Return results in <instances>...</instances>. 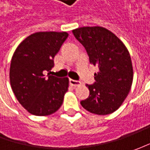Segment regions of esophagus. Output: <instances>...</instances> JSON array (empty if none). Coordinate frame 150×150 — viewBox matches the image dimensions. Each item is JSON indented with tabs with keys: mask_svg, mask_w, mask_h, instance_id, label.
<instances>
[{
	"mask_svg": "<svg viewBox=\"0 0 150 150\" xmlns=\"http://www.w3.org/2000/svg\"><path fill=\"white\" fill-rule=\"evenodd\" d=\"M69 83H70V85L72 86V87H77L78 85H80L81 83L78 82V81H76V80H73V79H70V80H69Z\"/></svg>",
	"mask_w": 150,
	"mask_h": 150,
	"instance_id": "obj_1",
	"label": "esophagus"
}]
</instances>
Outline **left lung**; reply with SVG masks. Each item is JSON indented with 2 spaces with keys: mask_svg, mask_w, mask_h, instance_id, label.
I'll list each match as a JSON object with an SVG mask.
<instances>
[{
  "mask_svg": "<svg viewBox=\"0 0 150 150\" xmlns=\"http://www.w3.org/2000/svg\"><path fill=\"white\" fill-rule=\"evenodd\" d=\"M89 57L90 63L98 67L96 83L87 84L89 97L81 101L88 112L107 115L121 106L131 89L134 70L129 50L112 32L102 26H84L72 30Z\"/></svg>",
  "mask_w": 150,
  "mask_h": 150,
  "instance_id": "1",
  "label": "left lung"
}]
</instances>
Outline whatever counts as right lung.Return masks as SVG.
Returning <instances> with one entry per match:
<instances>
[{
  "label": "right lung",
  "instance_id": "1",
  "mask_svg": "<svg viewBox=\"0 0 150 150\" xmlns=\"http://www.w3.org/2000/svg\"><path fill=\"white\" fill-rule=\"evenodd\" d=\"M68 37L66 32H35L21 42L12 56L10 83L16 99L36 116L57 112L67 92L69 80L49 75L53 58ZM48 71L49 78L45 73Z\"/></svg>",
  "mask_w": 150,
  "mask_h": 150
}]
</instances>
